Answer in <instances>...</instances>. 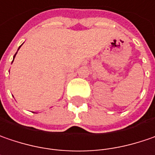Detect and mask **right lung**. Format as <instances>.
I'll list each match as a JSON object with an SVG mask.
<instances>
[{"instance_id": "right-lung-1", "label": "right lung", "mask_w": 155, "mask_h": 155, "mask_svg": "<svg viewBox=\"0 0 155 155\" xmlns=\"http://www.w3.org/2000/svg\"><path fill=\"white\" fill-rule=\"evenodd\" d=\"M22 45H20V46H19V48H18V50H19V49H20V47H21V46H22ZM18 50H17V51H18ZM17 51H16V52H15V55H14V58H13V60H14L15 57V55H16V53H17ZM12 62H13V61H12Z\"/></svg>"}]
</instances>
